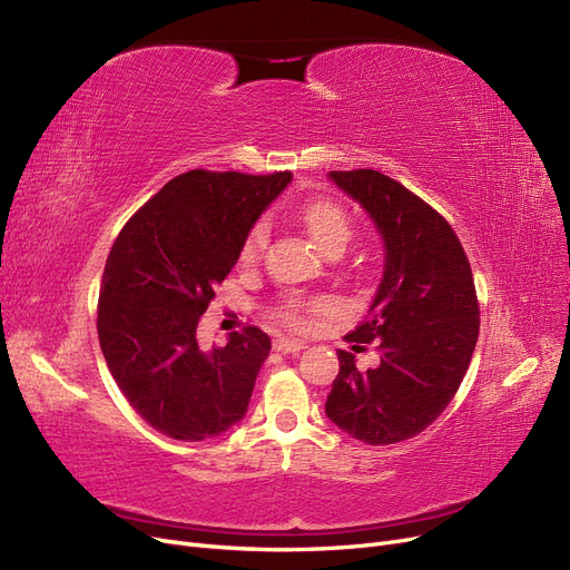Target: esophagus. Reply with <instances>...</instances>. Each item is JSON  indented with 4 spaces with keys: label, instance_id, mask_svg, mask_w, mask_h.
Here are the masks:
<instances>
[{
    "label": "esophagus",
    "instance_id": "esophagus-1",
    "mask_svg": "<svg viewBox=\"0 0 570 570\" xmlns=\"http://www.w3.org/2000/svg\"><path fill=\"white\" fill-rule=\"evenodd\" d=\"M305 350V342L303 340H291V337H279L275 340V352H282V354H295Z\"/></svg>",
    "mask_w": 570,
    "mask_h": 570
}]
</instances>
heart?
Masks as SVG:
<instances>
[{"mask_svg":"<svg viewBox=\"0 0 570 570\" xmlns=\"http://www.w3.org/2000/svg\"><path fill=\"white\" fill-rule=\"evenodd\" d=\"M303 226L312 235V239L324 249L326 254L331 249H344L346 242L352 237V220L344 214V209L331 200H312L301 207L298 212ZM269 237V228L265 220L256 224L252 233L246 235L244 246H242V261L244 263H254L261 258L265 244ZM324 307V303H305L301 298H288L286 305L282 307L279 316L291 326H305V314L312 309Z\"/></svg>","mask_w":570,"mask_h":570,"instance_id":"1","label":"heart"}]
</instances>
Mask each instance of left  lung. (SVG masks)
Wrapping results in <instances>:
<instances>
[{"instance_id":"1","label":"left lung","mask_w":570,"mask_h":570,"mask_svg":"<svg viewBox=\"0 0 570 570\" xmlns=\"http://www.w3.org/2000/svg\"><path fill=\"white\" fill-rule=\"evenodd\" d=\"M384 242V269L363 324L346 335L377 342L380 365L358 370L337 352L326 399L331 422L367 444L429 429L459 391L475 352L480 307L463 246L433 207L377 169L328 171Z\"/></svg>"}]
</instances>
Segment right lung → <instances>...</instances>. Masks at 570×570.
<instances>
[{"instance_id":"obj_1","label":"right lung","mask_w":570,"mask_h":570,"mask_svg":"<svg viewBox=\"0 0 570 570\" xmlns=\"http://www.w3.org/2000/svg\"><path fill=\"white\" fill-rule=\"evenodd\" d=\"M291 179V171L254 177L193 169L167 181L116 237L97 333L118 389L158 433L212 440L249 410L272 346L267 333L252 326L203 352L197 324L246 235Z\"/></svg>"}]
</instances>
